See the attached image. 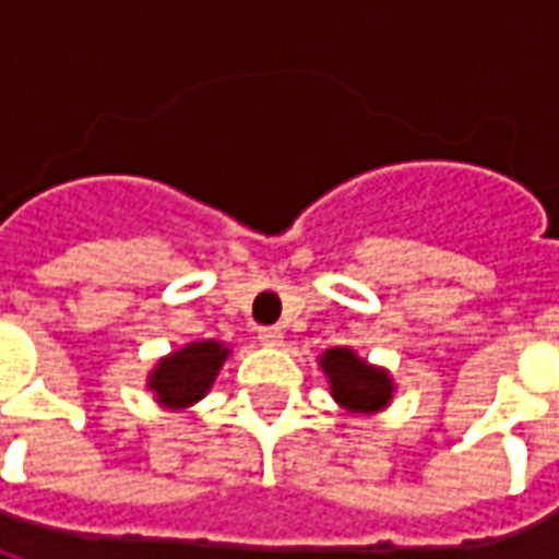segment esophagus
Wrapping results in <instances>:
<instances>
[{
    "instance_id": "obj_1",
    "label": "esophagus",
    "mask_w": 559,
    "mask_h": 559,
    "mask_svg": "<svg viewBox=\"0 0 559 559\" xmlns=\"http://www.w3.org/2000/svg\"><path fill=\"white\" fill-rule=\"evenodd\" d=\"M258 342L266 345V348H281L284 345V331H278V328H261L258 331Z\"/></svg>"
}]
</instances>
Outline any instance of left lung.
I'll list each match as a JSON object with an SVG mask.
<instances>
[{"mask_svg":"<svg viewBox=\"0 0 559 559\" xmlns=\"http://www.w3.org/2000/svg\"><path fill=\"white\" fill-rule=\"evenodd\" d=\"M319 368L328 377L331 397L350 415H377L382 408H389L394 391H397V382L389 368L371 366L348 345L324 350L319 357Z\"/></svg>","mask_w":559,"mask_h":559,"instance_id":"left-lung-1","label":"left lung"}]
</instances>
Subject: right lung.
<instances>
[{
	"instance_id": "obj_1",
	"label": "right lung",
	"mask_w": 559,
	"mask_h": 559,
	"mask_svg": "<svg viewBox=\"0 0 559 559\" xmlns=\"http://www.w3.org/2000/svg\"><path fill=\"white\" fill-rule=\"evenodd\" d=\"M231 348L217 340H197L170 350L147 373V391L153 400L168 412H186L200 403L217 380L219 368L228 359Z\"/></svg>"
}]
</instances>
